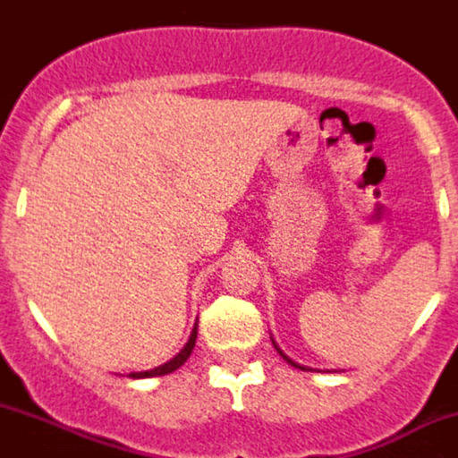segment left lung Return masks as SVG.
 <instances>
[{
    "label": "left lung",
    "instance_id": "left-lung-1",
    "mask_svg": "<svg viewBox=\"0 0 458 458\" xmlns=\"http://www.w3.org/2000/svg\"><path fill=\"white\" fill-rule=\"evenodd\" d=\"M269 339H272V337H269ZM272 344H274V348H276V351H278V355H281V357H283V360H285V362H287V364H292V367H297V369H301V371H312V369H310V367H301V364H297V362H294V360H292V357H287V355H285V352H283V351H281V348H278V344H276V342H274V339H272Z\"/></svg>",
    "mask_w": 458,
    "mask_h": 458
}]
</instances>
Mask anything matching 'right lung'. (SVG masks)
Masks as SVG:
<instances>
[{
  "label": "right lung",
  "instance_id": "right-lung-1",
  "mask_svg": "<svg viewBox=\"0 0 458 458\" xmlns=\"http://www.w3.org/2000/svg\"><path fill=\"white\" fill-rule=\"evenodd\" d=\"M195 339H198V324H195V326H193V330H191V337H189V342H186V346L182 348V351L177 352V355L173 357V360H168V362H166V364H161V367H155V369H150V371H139V373H130L128 377H132V380H139V377L168 376V373L177 371V369H180L182 364H184L186 360H189V357H191V352H193V348H195Z\"/></svg>",
  "mask_w": 458,
  "mask_h": 458
}]
</instances>
